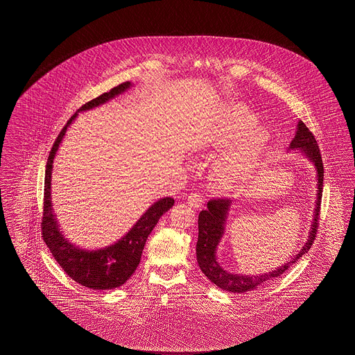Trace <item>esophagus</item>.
I'll use <instances>...</instances> for the list:
<instances>
[{
	"label": "esophagus",
	"mask_w": 355,
	"mask_h": 355,
	"mask_svg": "<svg viewBox=\"0 0 355 355\" xmlns=\"http://www.w3.org/2000/svg\"><path fill=\"white\" fill-rule=\"evenodd\" d=\"M187 203H189L191 207L198 209V207H201L203 205L202 196L198 194V193H190L189 197H187Z\"/></svg>",
	"instance_id": "obj_1"
}]
</instances>
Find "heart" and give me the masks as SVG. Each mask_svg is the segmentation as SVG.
I'll list each match as a JSON object with an SVG mask.
<instances>
[{"label":"heart","instance_id":"obj_1","mask_svg":"<svg viewBox=\"0 0 355 355\" xmlns=\"http://www.w3.org/2000/svg\"><path fill=\"white\" fill-rule=\"evenodd\" d=\"M257 121V116L249 107L230 102L223 107L207 138L203 139L202 146L213 149L225 148L235 139L220 153L216 162V173L223 182L236 184L242 181L259 162L269 135Z\"/></svg>","mask_w":355,"mask_h":355}]
</instances>
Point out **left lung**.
I'll use <instances>...</instances> for the list:
<instances>
[{
    "mask_svg": "<svg viewBox=\"0 0 355 355\" xmlns=\"http://www.w3.org/2000/svg\"><path fill=\"white\" fill-rule=\"evenodd\" d=\"M288 150H297L302 153L317 171V200L313 214V222L309 230L307 241L298 254L293 255L285 265L275 268L274 270L258 275H245L233 274L225 270L217 261V248L220 245V238L225 234V225L227 214L232 206V200L217 198L207 202V209L202 210L198 216V241H197V261L203 274L222 290L232 293H246L263 286L279 278L285 271L295 263L304 253H307L315 239L318 220H320V207H321L322 186H323V164L321 152L313 133L306 128L302 121L297 125V132L290 142Z\"/></svg>",
    "mask_w": 355,
    "mask_h": 355,
    "instance_id": "obj_1",
    "label": "left lung"
}]
</instances>
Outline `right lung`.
I'll return each instance as SVG.
<instances>
[{
  "label": "right lung",
  "instance_id": "1",
  "mask_svg": "<svg viewBox=\"0 0 355 355\" xmlns=\"http://www.w3.org/2000/svg\"><path fill=\"white\" fill-rule=\"evenodd\" d=\"M132 83H123L110 92L103 93L100 97L86 102L67 122L61 133L57 137L51 148L46 170H45V193H44V217H42V236L48 245L54 259L77 284L93 290H109L122 286L135 272L139 265L141 255L146 239L155 227L158 220L174 205L170 197L159 198L157 202L141 216L133 227L121 236L117 242L96 250L81 249L62 234L58 220L55 218L53 203H51V173L53 161L58 152V148L65 137L70 123L77 119L78 113L94 109L105 102L113 100L116 96L122 94Z\"/></svg>",
  "mask_w": 355,
  "mask_h": 355
}]
</instances>
